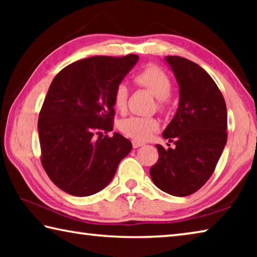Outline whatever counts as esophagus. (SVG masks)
Returning a JSON list of instances; mask_svg holds the SVG:
<instances>
[{
  "label": "esophagus",
  "mask_w": 257,
  "mask_h": 257,
  "mask_svg": "<svg viewBox=\"0 0 257 257\" xmlns=\"http://www.w3.org/2000/svg\"><path fill=\"white\" fill-rule=\"evenodd\" d=\"M143 145H145L144 143H142V142H139V141H133L134 149H138V147H141V146H143Z\"/></svg>",
  "instance_id": "1"
}]
</instances>
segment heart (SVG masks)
<instances>
[{
    "label": "heart",
    "instance_id": "b5f03b06",
    "mask_svg": "<svg viewBox=\"0 0 257 257\" xmlns=\"http://www.w3.org/2000/svg\"><path fill=\"white\" fill-rule=\"evenodd\" d=\"M135 81L138 85L145 87L160 99L159 105L163 107L165 99L171 95L172 85L167 73L156 67H147L135 76ZM129 87L125 82H119L113 92V104L115 108L122 112L127 107ZM159 121L154 118H143V116H129L120 121L119 129L125 136L134 138L135 141H146L154 132L159 129Z\"/></svg>",
    "mask_w": 257,
    "mask_h": 257
}]
</instances>
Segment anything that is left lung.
Masks as SVG:
<instances>
[{"mask_svg": "<svg viewBox=\"0 0 257 257\" xmlns=\"http://www.w3.org/2000/svg\"><path fill=\"white\" fill-rule=\"evenodd\" d=\"M179 87V105L162 134L175 147L156 145L150 170L154 185L172 196L197 191L210 179L227 144V106L211 76L180 56H165Z\"/></svg>", "mask_w": 257, "mask_h": 257, "instance_id": "1", "label": "left lung"}]
</instances>
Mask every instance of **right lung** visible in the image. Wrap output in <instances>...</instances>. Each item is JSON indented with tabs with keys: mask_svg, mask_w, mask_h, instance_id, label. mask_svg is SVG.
I'll return each mask as SVG.
<instances>
[{
	"mask_svg": "<svg viewBox=\"0 0 257 257\" xmlns=\"http://www.w3.org/2000/svg\"><path fill=\"white\" fill-rule=\"evenodd\" d=\"M138 60L136 54L79 60L50 85L37 125L42 164L50 179L72 196L105 188L133 149L122 135L107 137L102 132H112L113 92Z\"/></svg>",
	"mask_w": 257,
	"mask_h": 257,
	"instance_id": "right-lung-1",
	"label": "right lung"
}]
</instances>
